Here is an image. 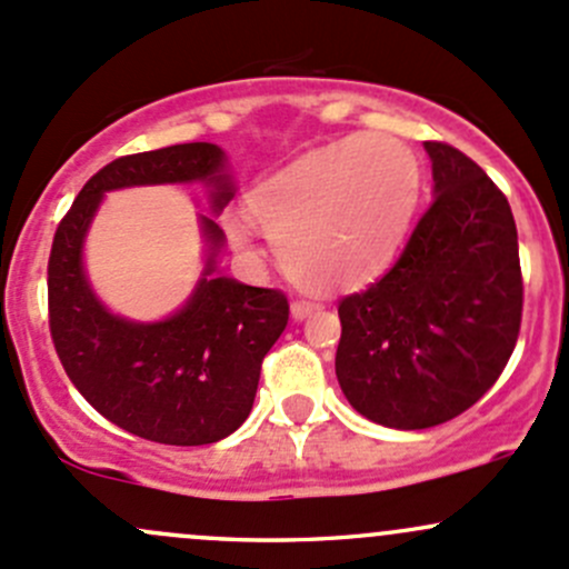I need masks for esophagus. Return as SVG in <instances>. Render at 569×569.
Returning a JSON list of instances; mask_svg holds the SVG:
<instances>
[{"label":"esophagus","instance_id":"34e87169","mask_svg":"<svg viewBox=\"0 0 569 569\" xmlns=\"http://www.w3.org/2000/svg\"><path fill=\"white\" fill-rule=\"evenodd\" d=\"M319 308H321V305H316V302L297 300V302H291V319L302 321V319H308V316H313Z\"/></svg>","mask_w":569,"mask_h":569}]
</instances>
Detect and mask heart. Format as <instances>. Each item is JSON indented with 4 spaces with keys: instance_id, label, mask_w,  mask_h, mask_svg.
I'll use <instances>...</instances> for the list:
<instances>
[{
    "instance_id": "1",
    "label": "heart",
    "mask_w": 569,
    "mask_h": 569,
    "mask_svg": "<svg viewBox=\"0 0 569 569\" xmlns=\"http://www.w3.org/2000/svg\"><path fill=\"white\" fill-rule=\"evenodd\" d=\"M420 190L422 169L409 143L387 133L346 136L256 184L250 214L231 209L226 231L250 250L259 223L305 289L357 291L381 278L403 248Z\"/></svg>"
}]
</instances>
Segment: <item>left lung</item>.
<instances>
[{"label": "left lung", "instance_id": "1", "mask_svg": "<svg viewBox=\"0 0 569 569\" xmlns=\"http://www.w3.org/2000/svg\"><path fill=\"white\" fill-rule=\"evenodd\" d=\"M433 204L398 264L338 305L335 376L370 422L422 430L463 415L521 330L518 231L505 193L450 143L426 141Z\"/></svg>", "mask_w": 569, "mask_h": 569}]
</instances>
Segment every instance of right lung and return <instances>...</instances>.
<instances>
[{"label": "right lung", "mask_w": 569, "mask_h": 569, "mask_svg": "<svg viewBox=\"0 0 569 569\" xmlns=\"http://www.w3.org/2000/svg\"><path fill=\"white\" fill-rule=\"evenodd\" d=\"M147 183H201L206 267L166 320L119 317L97 297L82 244L106 192ZM229 154L209 141L128 154L100 169L59 223L48 259V316L64 373L83 398L128 433L160 445H212L248 420L261 360L289 325V302L218 269L226 234L214 218L234 199Z\"/></svg>", "instance_id": "right-lung-1"}]
</instances>
